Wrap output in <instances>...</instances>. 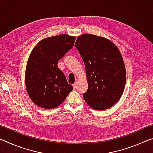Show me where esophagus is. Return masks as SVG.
I'll return each instance as SVG.
<instances>
[{"mask_svg":"<svg viewBox=\"0 0 153 153\" xmlns=\"http://www.w3.org/2000/svg\"><path fill=\"white\" fill-rule=\"evenodd\" d=\"M73 86H74V88H76V87H77V83L76 82H75L74 84H73Z\"/></svg>","mask_w":153,"mask_h":153,"instance_id":"esophagus-1","label":"esophagus"}]
</instances>
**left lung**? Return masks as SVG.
Listing matches in <instances>:
<instances>
[{"label": "left lung", "instance_id": "obj_1", "mask_svg": "<svg viewBox=\"0 0 153 153\" xmlns=\"http://www.w3.org/2000/svg\"><path fill=\"white\" fill-rule=\"evenodd\" d=\"M75 46L86 67L88 88L85 101L96 110L111 107L121 98L126 81L120 51L110 40L88 33L78 36Z\"/></svg>", "mask_w": 153, "mask_h": 153}]
</instances>
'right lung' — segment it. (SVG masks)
I'll list each match as a JSON object with an SVG mask.
<instances>
[{
	"label": "right lung",
	"mask_w": 153,
	"mask_h": 153,
	"mask_svg": "<svg viewBox=\"0 0 153 153\" xmlns=\"http://www.w3.org/2000/svg\"><path fill=\"white\" fill-rule=\"evenodd\" d=\"M76 38L61 34L38 43L28 59L25 86L31 100L44 108L57 107L74 87L57 67L58 61L74 46Z\"/></svg>",
	"instance_id": "1"
}]
</instances>
